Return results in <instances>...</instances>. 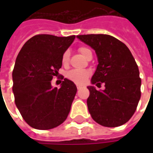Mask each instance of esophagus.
I'll return each mask as SVG.
<instances>
[{
  "label": "esophagus",
  "instance_id": "34e87169",
  "mask_svg": "<svg viewBox=\"0 0 153 153\" xmlns=\"http://www.w3.org/2000/svg\"><path fill=\"white\" fill-rule=\"evenodd\" d=\"M77 88H78V90H79V89H81V88H82V87L79 86V85H78V86H77Z\"/></svg>",
  "mask_w": 153,
  "mask_h": 153
}]
</instances>
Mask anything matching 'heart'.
<instances>
[{
    "label": "heart",
    "mask_w": 153,
    "mask_h": 153,
    "mask_svg": "<svg viewBox=\"0 0 153 153\" xmlns=\"http://www.w3.org/2000/svg\"><path fill=\"white\" fill-rule=\"evenodd\" d=\"M79 51L80 54L85 58H88L92 55V51L90 50L88 47H81L79 48ZM69 58H70V52L69 51H65L61 58V61L64 65H67L69 63ZM67 78L73 81L74 83L82 84L84 83L88 79V78L90 76V72L88 70H70L66 74Z\"/></svg>",
    "instance_id": "1"
}]
</instances>
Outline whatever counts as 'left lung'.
Returning a JSON list of instances; mask_svg holds the SVG:
<instances>
[{
  "label": "left lung",
  "instance_id": "8db88e82",
  "mask_svg": "<svg viewBox=\"0 0 153 153\" xmlns=\"http://www.w3.org/2000/svg\"><path fill=\"white\" fill-rule=\"evenodd\" d=\"M77 38L95 51L98 65L92 84L105 83L97 91L88 86L87 105L92 118L106 127L124 125L136 111L141 97L139 70L125 43L106 34L78 35Z\"/></svg>",
  "mask_w": 153,
  "mask_h": 153
}]
</instances>
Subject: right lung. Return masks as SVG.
<instances>
[{"label":"right lung","mask_w":153,"mask_h":153,"mask_svg":"<svg viewBox=\"0 0 153 153\" xmlns=\"http://www.w3.org/2000/svg\"><path fill=\"white\" fill-rule=\"evenodd\" d=\"M75 36L36 35L25 43L12 73L15 102L26 123L37 129L61 125L69 115L77 92L71 80L64 79L60 88H52L61 58Z\"/></svg>","instance_id":"1"}]
</instances>
